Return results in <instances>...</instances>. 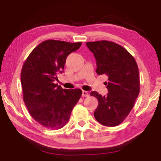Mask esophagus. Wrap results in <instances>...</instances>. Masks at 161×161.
Masks as SVG:
<instances>
[{"label":"esophagus","mask_w":161,"mask_h":161,"mask_svg":"<svg viewBox=\"0 0 161 161\" xmlns=\"http://www.w3.org/2000/svg\"><path fill=\"white\" fill-rule=\"evenodd\" d=\"M88 96H89V94H88V92H87V91H85V90L82 91V97H87Z\"/></svg>","instance_id":"obj_1"}]
</instances>
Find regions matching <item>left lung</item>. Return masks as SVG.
<instances>
[{"label":"left lung","instance_id":"obj_1","mask_svg":"<svg viewBox=\"0 0 161 161\" xmlns=\"http://www.w3.org/2000/svg\"><path fill=\"white\" fill-rule=\"evenodd\" d=\"M86 45L96 58L97 74L105 75L108 80L106 96L97 92L90 93L99 101L94 117L103 126H117L126 119L138 97V67L132 55L114 42L101 40L87 42Z\"/></svg>","mask_w":161,"mask_h":161}]
</instances>
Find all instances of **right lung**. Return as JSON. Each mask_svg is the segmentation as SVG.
<instances>
[{
	"mask_svg": "<svg viewBox=\"0 0 161 161\" xmlns=\"http://www.w3.org/2000/svg\"><path fill=\"white\" fill-rule=\"evenodd\" d=\"M81 44L54 39L44 41L32 50L23 65V99L32 118L46 129L63 127L81 97V90L62 89L54 83L57 74L63 71L69 54Z\"/></svg>",
	"mask_w": 161,
	"mask_h": 161,
	"instance_id": "right-lung-1",
	"label": "right lung"
}]
</instances>
